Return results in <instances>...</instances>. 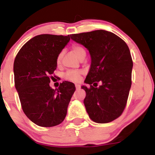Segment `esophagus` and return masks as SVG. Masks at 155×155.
Masks as SVG:
<instances>
[{"label":"esophagus","mask_w":155,"mask_h":155,"mask_svg":"<svg viewBox=\"0 0 155 155\" xmlns=\"http://www.w3.org/2000/svg\"><path fill=\"white\" fill-rule=\"evenodd\" d=\"M76 90H79L80 85L79 84H76Z\"/></svg>","instance_id":"1"}]
</instances>
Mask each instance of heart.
Returning <instances> with one entry per match:
<instances>
[{
  "mask_svg": "<svg viewBox=\"0 0 155 155\" xmlns=\"http://www.w3.org/2000/svg\"><path fill=\"white\" fill-rule=\"evenodd\" d=\"M72 50L74 51V54H76V56L77 58H80V57L82 56L83 54H86V52H85L84 49L82 47L79 45H74L72 47ZM62 55H63V53L60 52L59 54H58V58H57V63L60 64V60H61ZM83 71L81 70H71L68 71L64 74V78H65L66 80H68V81H74V82H76V81H79L80 79H81V76L82 75Z\"/></svg>",
  "mask_w": 155,
  "mask_h": 155,
  "instance_id": "b5f03b06",
  "label": "heart"
}]
</instances>
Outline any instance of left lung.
<instances>
[{"label":"left lung","instance_id":"1","mask_svg":"<svg viewBox=\"0 0 155 155\" xmlns=\"http://www.w3.org/2000/svg\"><path fill=\"white\" fill-rule=\"evenodd\" d=\"M70 37L86 48L91 57L84 81L90 87L81 86L86 92L84 104L89 117L97 123L116 120L125 108L131 87L133 60L128 47L114 33L104 30ZM99 81L101 84L95 88Z\"/></svg>","mask_w":155,"mask_h":155}]
</instances>
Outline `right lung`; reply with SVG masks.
<instances>
[{"mask_svg":"<svg viewBox=\"0 0 155 155\" xmlns=\"http://www.w3.org/2000/svg\"><path fill=\"white\" fill-rule=\"evenodd\" d=\"M70 41V36L42 34L23 45L14 63L15 88L24 113L41 127L61 123L76 87L63 81L58 89L49 86L57 68V58Z\"/></svg>","mask_w":155,"mask_h":155,"instance_id":"1","label":"right lung"}]
</instances>
